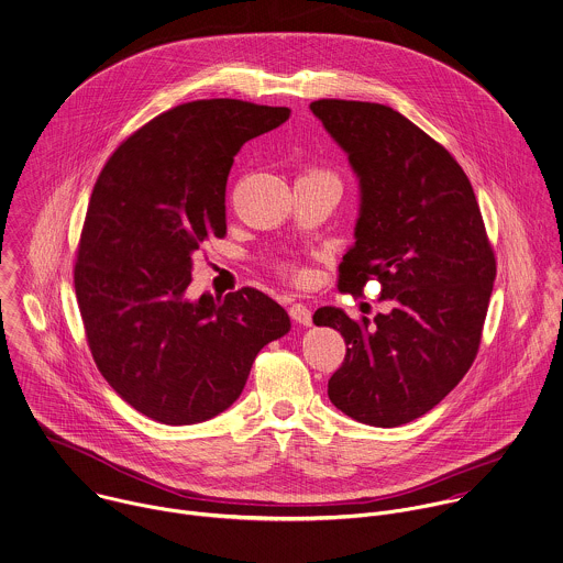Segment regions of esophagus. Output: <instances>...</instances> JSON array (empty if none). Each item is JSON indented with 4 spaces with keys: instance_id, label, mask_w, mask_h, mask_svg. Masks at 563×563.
<instances>
[{
    "instance_id": "1",
    "label": "esophagus",
    "mask_w": 563,
    "mask_h": 563,
    "mask_svg": "<svg viewBox=\"0 0 563 563\" xmlns=\"http://www.w3.org/2000/svg\"><path fill=\"white\" fill-rule=\"evenodd\" d=\"M289 314H291V319L296 321V323H302V325H311L312 323V314L311 309L307 307V305H291V309H289Z\"/></svg>"
}]
</instances>
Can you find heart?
<instances>
[{
  "label": "heart",
  "instance_id": "obj_1",
  "mask_svg": "<svg viewBox=\"0 0 563 563\" xmlns=\"http://www.w3.org/2000/svg\"><path fill=\"white\" fill-rule=\"evenodd\" d=\"M309 175H323V173H309ZM278 267H280V272H285L289 276H300V269L294 263H280Z\"/></svg>",
  "mask_w": 563,
  "mask_h": 563
}]
</instances>
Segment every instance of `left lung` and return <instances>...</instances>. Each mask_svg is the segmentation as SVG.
<instances>
[{
    "instance_id": "8db88e82",
    "label": "left lung",
    "mask_w": 563,
    "mask_h": 563,
    "mask_svg": "<svg viewBox=\"0 0 563 563\" xmlns=\"http://www.w3.org/2000/svg\"><path fill=\"white\" fill-rule=\"evenodd\" d=\"M312 114L347 153L361 184L354 246L339 289L363 296L379 280L390 311L374 321L321 307L314 325L345 339L330 401L375 428L410 423L471 369L497 276L473 186L451 153L393 108L319 99Z\"/></svg>"
}]
</instances>
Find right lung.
I'll return each instance as SVG.
<instances>
[{"instance_id": "add662e5", "label": "right lung", "mask_w": 563, "mask_h": 563, "mask_svg": "<svg viewBox=\"0 0 563 563\" xmlns=\"http://www.w3.org/2000/svg\"><path fill=\"white\" fill-rule=\"evenodd\" d=\"M289 108L240 99L177 106L112 153L84 220L75 294L101 375L144 417L189 426L224 412L261 347L289 332L287 311L244 287L188 300L191 254L227 235L238 151Z\"/></svg>"}]
</instances>
